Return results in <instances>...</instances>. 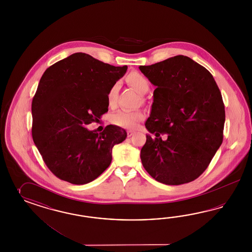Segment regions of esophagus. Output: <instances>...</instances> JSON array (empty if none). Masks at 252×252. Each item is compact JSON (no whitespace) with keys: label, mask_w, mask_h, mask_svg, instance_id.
Returning a JSON list of instances; mask_svg holds the SVG:
<instances>
[{"label":"esophagus","mask_w":252,"mask_h":252,"mask_svg":"<svg viewBox=\"0 0 252 252\" xmlns=\"http://www.w3.org/2000/svg\"><path fill=\"white\" fill-rule=\"evenodd\" d=\"M126 133H127V137H132L136 132H135V131H133V130H127V131H126Z\"/></svg>","instance_id":"obj_1"}]
</instances>
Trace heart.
I'll list each match as a JSON object with an SVG mask.
<instances>
[{
	"label": "heart",
	"instance_id": "obj_1",
	"mask_svg": "<svg viewBox=\"0 0 252 252\" xmlns=\"http://www.w3.org/2000/svg\"><path fill=\"white\" fill-rule=\"evenodd\" d=\"M127 82L131 87H133L139 94L143 95L149 92L150 83L145 76L137 72H133L127 76ZM119 85L118 83L112 86L108 92V102L110 105H113L115 102ZM144 119V114L141 111H120L113 115V123L125 128H135L138 124Z\"/></svg>",
	"mask_w": 252,
	"mask_h": 252
}]
</instances>
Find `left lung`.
Returning a JSON list of instances; mask_svg holds the SVG:
<instances>
[{"label": "left lung", "instance_id": "obj_1", "mask_svg": "<svg viewBox=\"0 0 252 252\" xmlns=\"http://www.w3.org/2000/svg\"><path fill=\"white\" fill-rule=\"evenodd\" d=\"M139 70L156 86L140 159L156 181L177 186L198 178L222 142L225 120L221 92L202 65L176 55ZM160 133H167L162 141Z\"/></svg>", "mask_w": 252, "mask_h": 252}]
</instances>
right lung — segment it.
<instances>
[{
	"mask_svg": "<svg viewBox=\"0 0 252 252\" xmlns=\"http://www.w3.org/2000/svg\"><path fill=\"white\" fill-rule=\"evenodd\" d=\"M126 70L83 53L46 69L32 100V137L54 176L84 185L109 167L126 131L109 125L98 133L86 126L108 112V92Z\"/></svg>",
	"mask_w": 252,
	"mask_h": 252,
	"instance_id": "add662e5",
	"label": "right lung"
}]
</instances>
